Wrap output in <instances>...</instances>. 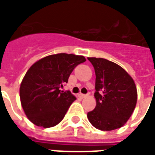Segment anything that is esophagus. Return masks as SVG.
Listing matches in <instances>:
<instances>
[{
  "label": "esophagus",
  "instance_id": "34e87169",
  "mask_svg": "<svg viewBox=\"0 0 155 155\" xmlns=\"http://www.w3.org/2000/svg\"><path fill=\"white\" fill-rule=\"evenodd\" d=\"M79 96H80L81 98H84V97H87V96H88V94H82V93H80V94H79Z\"/></svg>",
  "mask_w": 155,
  "mask_h": 155
}]
</instances>
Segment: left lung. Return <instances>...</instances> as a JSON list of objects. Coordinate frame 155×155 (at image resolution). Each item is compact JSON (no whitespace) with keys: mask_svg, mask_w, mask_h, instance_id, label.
Masks as SVG:
<instances>
[{"mask_svg":"<svg viewBox=\"0 0 155 155\" xmlns=\"http://www.w3.org/2000/svg\"><path fill=\"white\" fill-rule=\"evenodd\" d=\"M96 74L97 105L87 113L91 124L101 130L120 128L135 109L137 92L133 79L125 69L104 58H87Z\"/></svg>","mask_w":155,"mask_h":155,"instance_id":"obj_1","label":"left lung"}]
</instances>
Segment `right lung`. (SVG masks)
<instances>
[{
  "label": "right lung",
  "mask_w": 155,
  "mask_h": 155,
  "mask_svg": "<svg viewBox=\"0 0 155 155\" xmlns=\"http://www.w3.org/2000/svg\"><path fill=\"white\" fill-rule=\"evenodd\" d=\"M83 56L58 53L45 57L30 67L20 85V100L25 114L35 126L49 128L58 125L76 97L61 91Z\"/></svg>",
  "instance_id": "obj_1"
}]
</instances>
